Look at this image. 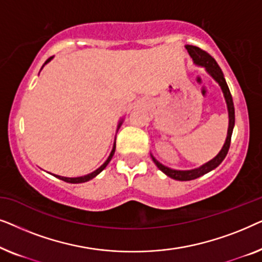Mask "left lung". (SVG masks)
I'll list each match as a JSON object with an SVG mask.
<instances>
[{"label":"left lung","instance_id":"8db88e82","mask_svg":"<svg viewBox=\"0 0 262 262\" xmlns=\"http://www.w3.org/2000/svg\"><path fill=\"white\" fill-rule=\"evenodd\" d=\"M186 49H187L189 56H191V58L193 59V62H194L195 66L205 68V70L209 73L210 76L221 85L222 92H223L225 102H227V107H228L229 127H228L227 139H225L223 148H222L221 151L217 154V156L213 157V159L209 161V162L203 164V166H200L199 168H195V169H191V170L171 169V168H168L166 166H163L162 163H160L159 161H157L155 157L151 155L152 161L155 162L157 168H159L161 171H163L167 177L174 179V180H179V181L194 180V179L203 177L204 174L209 173V171L213 170L214 168H217L218 166H220V164L223 162L225 156H227L229 148H230L231 135H232V130H234V125H235V108H234V102H232V96L230 94V91H229V87H228L227 82H225L224 75H223V73H222L220 66H218L216 60H214V58H212V57H211L206 51H204V50L196 48V46H193V45H186Z\"/></svg>","mask_w":262,"mask_h":262}]
</instances>
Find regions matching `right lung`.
I'll use <instances>...</instances> for the list:
<instances>
[{"label":"right lung","mask_w":262,"mask_h":262,"mask_svg":"<svg viewBox=\"0 0 262 262\" xmlns=\"http://www.w3.org/2000/svg\"><path fill=\"white\" fill-rule=\"evenodd\" d=\"M52 58H53V57H50V58H49L48 60H46V62L44 63V66H45V64H48V63L50 62V60H51ZM44 66H42V67H44ZM121 123H123V119H121V120L119 121V124H118V128H117V131L119 130V127H120ZM114 151H116V142H114L112 151H111L110 156H108V159H107V160L105 161V163H103L102 166H100V167L98 168V169L94 170V171H93V173H91V174L83 175V177H78V178H66V177H60V175H56V174H53V175H55L56 178L60 179V180H63V181H66V182H69V184H82V182H87V181H89V180H92L93 178H95L96 175L100 174L103 169H105V168L107 167V164L110 163V161L112 160V157H113V155H114Z\"/></svg>","instance_id":"1"}]
</instances>
